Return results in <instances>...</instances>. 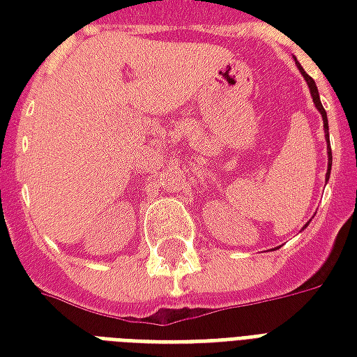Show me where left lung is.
<instances>
[{
    "label": "left lung",
    "instance_id": "1",
    "mask_svg": "<svg viewBox=\"0 0 357 357\" xmlns=\"http://www.w3.org/2000/svg\"><path fill=\"white\" fill-rule=\"evenodd\" d=\"M300 73H302V76L306 78L307 82V86H310V91H312V97H314V102H315V107H317V110L321 112V116H323V128H325V132H327V137H329V122H327V112H325V109H323V105L321 101H319V93H317V88H315V82L307 76L302 68H300ZM327 151H329V170H327V179H329V174H331V164H333V155H331V149L327 147Z\"/></svg>",
    "mask_w": 357,
    "mask_h": 357
}]
</instances>
